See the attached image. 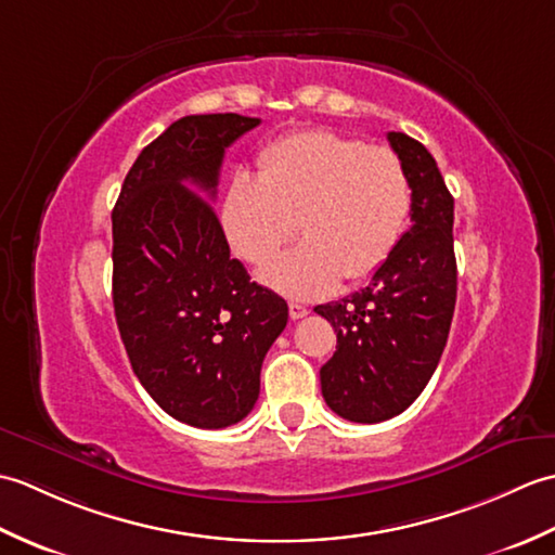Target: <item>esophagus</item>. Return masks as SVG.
<instances>
[{
	"instance_id": "34e87169",
	"label": "esophagus",
	"mask_w": 555,
	"mask_h": 555,
	"mask_svg": "<svg viewBox=\"0 0 555 555\" xmlns=\"http://www.w3.org/2000/svg\"><path fill=\"white\" fill-rule=\"evenodd\" d=\"M308 312H310V310L305 308V305H300V302H291V305H288V314H291V320H293V322H296V320H302V317L308 314Z\"/></svg>"
}]
</instances>
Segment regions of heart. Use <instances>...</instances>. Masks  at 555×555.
I'll list each match as a JSON object with an SVG mask.
<instances>
[{
  "mask_svg": "<svg viewBox=\"0 0 555 555\" xmlns=\"http://www.w3.org/2000/svg\"><path fill=\"white\" fill-rule=\"evenodd\" d=\"M410 207V179L393 150L312 128L259 152L257 176H233L221 227L235 255L262 267L298 221L302 243L259 279L281 296L310 300L334 291L340 276H372L398 245Z\"/></svg>",
  "mask_w": 555,
  "mask_h": 555,
  "instance_id": "obj_1",
  "label": "heart"
}]
</instances>
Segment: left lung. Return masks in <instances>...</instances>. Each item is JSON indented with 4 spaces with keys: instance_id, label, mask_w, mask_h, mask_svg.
<instances>
[{
    "instance_id": "obj_1",
    "label": "left lung",
    "mask_w": 555,
    "mask_h": 555,
    "mask_svg": "<svg viewBox=\"0 0 555 555\" xmlns=\"http://www.w3.org/2000/svg\"><path fill=\"white\" fill-rule=\"evenodd\" d=\"M388 143L408 171L412 227L367 286L314 308L336 332L334 358L320 370L322 396L336 415L360 424L415 403L441 360L457 293L453 195L415 138L388 133Z\"/></svg>"
}]
</instances>
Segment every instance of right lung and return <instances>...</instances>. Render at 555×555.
<instances>
[{
  "label": "right lung",
  "instance_id": "1",
  "mask_svg": "<svg viewBox=\"0 0 555 555\" xmlns=\"http://www.w3.org/2000/svg\"><path fill=\"white\" fill-rule=\"evenodd\" d=\"M259 119L195 114L140 152L112 211V298L131 367L173 420L223 429L255 408L288 305L231 257L215 209L223 152Z\"/></svg>",
  "mask_w": 555,
  "mask_h": 555
}]
</instances>
